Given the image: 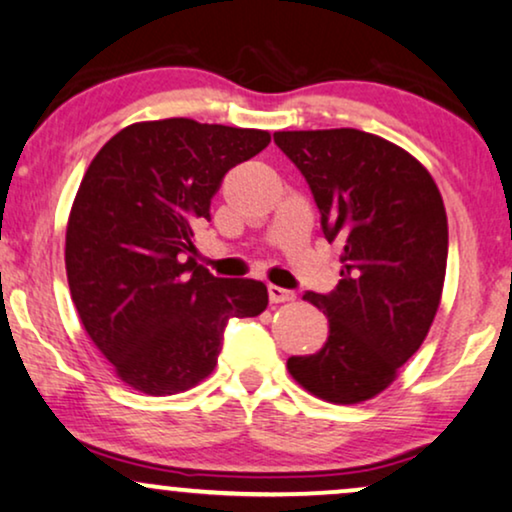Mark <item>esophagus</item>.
Returning <instances> with one entry per match:
<instances>
[{
  "label": "esophagus",
  "instance_id": "34e87169",
  "mask_svg": "<svg viewBox=\"0 0 512 512\" xmlns=\"http://www.w3.org/2000/svg\"><path fill=\"white\" fill-rule=\"evenodd\" d=\"M269 300L271 302H290V300H295V293L293 290H288V288H281V286H274V283H269Z\"/></svg>",
  "mask_w": 512,
  "mask_h": 512
}]
</instances>
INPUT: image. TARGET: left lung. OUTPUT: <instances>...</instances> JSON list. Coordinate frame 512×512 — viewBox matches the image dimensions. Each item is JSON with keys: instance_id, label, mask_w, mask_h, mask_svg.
I'll return each instance as SVG.
<instances>
[{"instance_id": "1", "label": "left lung", "mask_w": 512, "mask_h": 512, "mask_svg": "<svg viewBox=\"0 0 512 512\" xmlns=\"http://www.w3.org/2000/svg\"><path fill=\"white\" fill-rule=\"evenodd\" d=\"M274 144L309 184L342 262L331 293H304L326 314L328 338L290 357L288 371L316 397L359 404L397 378L437 314L449 252L442 196L413 155L359 129L276 132Z\"/></svg>"}]
</instances>
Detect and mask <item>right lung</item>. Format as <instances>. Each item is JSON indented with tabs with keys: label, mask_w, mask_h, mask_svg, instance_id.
Instances as JSON below:
<instances>
[{
	"label": "right lung",
	"mask_w": 512,
	"mask_h": 512,
	"mask_svg": "<svg viewBox=\"0 0 512 512\" xmlns=\"http://www.w3.org/2000/svg\"><path fill=\"white\" fill-rule=\"evenodd\" d=\"M269 141L262 129L189 118L137 122L84 174L66 231L70 295L84 331L134 390H189L215 368L229 321L267 309L262 281L217 278L191 255L224 174Z\"/></svg>",
	"instance_id": "obj_1"
}]
</instances>
